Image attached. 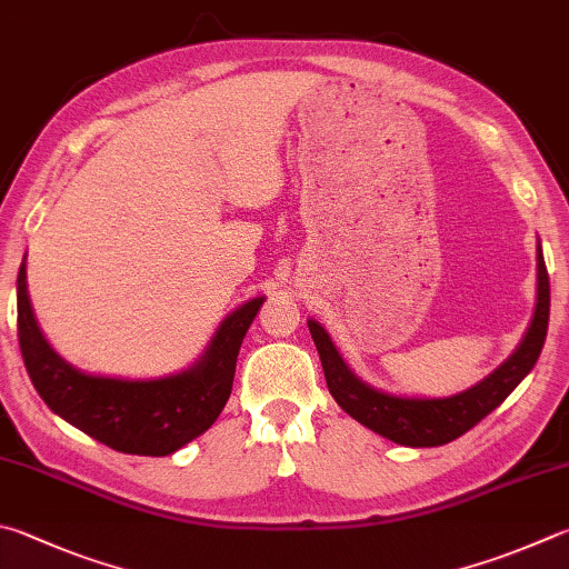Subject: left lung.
Instances as JSON below:
<instances>
[{"mask_svg": "<svg viewBox=\"0 0 569 569\" xmlns=\"http://www.w3.org/2000/svg\"><path fill=\"white\" fill-rule=\"evenodd\" d=\"M547 320H550V276H547L542 249L537 246V303L528 333H525L518 350L498 370H492L478 386L458 392V396L400 398L370 388L350 373L323 326L308 320V328H311L313 343L318 348L330 396L350 418L363 422L378 436L398 442V446L436 448L465 436L520 386V380L530 373L542 353Z\"/></svg>", "mask_w": 569, "mask_h": 569, "instance_id": "left-lung-1", "label": "left lung"}]
</instances>
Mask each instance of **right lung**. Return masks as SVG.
<instances>
[{
  "label": "right lung",
  "instance_id": "add662e5",
  "mask_svg": "<svg viewBox=\"0 0 569 569\" xmlns=\"http://www.w3.org/2000/svg\"><path fill=\"white\" fill-rule=\"evenodd\" d=\"M266 298L226 316L199 363L177 376L123 380L81 373L41 336L27 296V268L17 276V330L27 373L41 400L71 426L129 456L163 458L209 430L231 396L243 336Z\"/></svg>",
  "mask_w": 569,
  "mask_h": 569
}]
</instances>
